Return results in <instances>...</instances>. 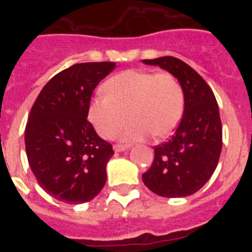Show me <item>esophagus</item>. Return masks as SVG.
I'll return each mask as SVG.
<instances>
[{"label":"esophagus","instance_id":"obj_1","mask_svg":"<svg viewBox=\"0 0 252 252\" xmlns=\"http://www.w3.org/2000/svg\"><path fill=\"white\" fill-rule=\"evenodd\" d=\"M128 148H130L128 145H122V144H115V145H113V150H115L116 153H121V151L127 150Z\"/></svg>","mask_w":252,"mask_h":252}]
</instances>
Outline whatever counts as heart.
<instances>
[{
  "instance_id": "heart-1",
  "label": "heart",
  "mask_w": 252,
  "mask_h": 252,
  "mask_svg": "<svg viewBox=\"0 0 252 252\" xmlns=\"http://www.w3.org/2000/svg\"><path fill=\"white\" fill-rule=\"evenodd\" d=\"M104 90L92 99L88 116L106 139H112L130 117L133 122L120 133L125 141H140L153 133L168 137L183 116V88L171 73L130 69L111 77Z\"/></svg>"
}]
</instances>
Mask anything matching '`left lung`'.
I'll list each match as a JSON object with an SVG mask.
<instances>
[{
	"instance_id": "obj_1",
	"label": "left lung",
	"mask_w": 252,
	"mask_h": 252,
	"mask_svg": "<svg viewBox=\"0 0 252 252\" xmlns=\"http://www.w3.org/2000/svg\"><path fill=\"white\" fill-rule=\"evenodd\" d=\"M142 63L165 69L179 81L184 92V112L174 135L155 146L154 161L142 182L155 194L188 197L198 192L218 164L222 150L220 110L203 78L174 57L144 59Z\"/></svg>"
}]
</instances>
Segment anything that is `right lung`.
Here are the masks:
<instances>
[{
	"mask_svg": "<svg viewBox=\"0 0 252 252\" xmlns=\"http://www.w3.org/2000/svg\"><path fill=\"white\" fill-rule=\"evenodd\" d=\"M116 63H79L44 86L29 115L25 148L37 183L69 204L92 201L106 184L112 145L97 135L87 117L97 84Z\"/></svg>",
	"mask_w": 252,
	"mask_h": 252,
	"instance_id": "obj_1",
	"label": "right lung"
}]
</instances>
